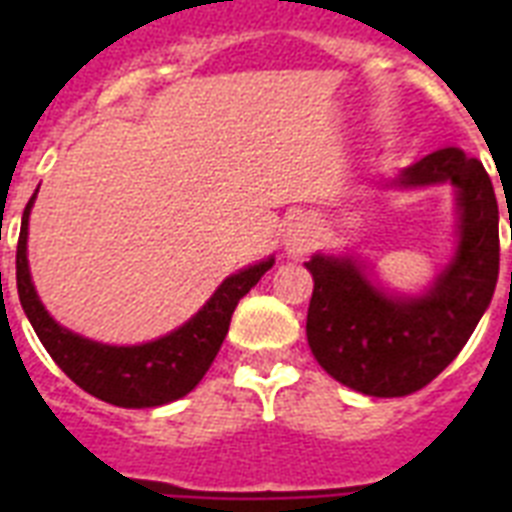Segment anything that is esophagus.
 <instances>
[{
    "label": "esophagus",
    "instance_id": "34e87169",
    "mask_svg": "<svg viewBox=\"0 0 512 512\" xmlns=\"http://www.w3.org/2000/svg\"><path fill=\"white\" fill-rule=\"evenodd\" d=\"M316 244V228H313L311 217H295L292 223L287 225V233H284V249H287L292 257L308 255Z\"/></svg>",
    "mask_w": 512,
    "mask_h": 512
}]
</instances>
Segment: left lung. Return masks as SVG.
I'll list each match as a JSON object with an SVG mask.
<instances>
[{
    "instance_id": "obj_1",
    "label": "left lung",
    "mask_w": 512,
    "mask_h": 512,
    "mask_svg": "<svg viewBox=\"0 0 512 512\" xmlns=\"http://www.w3.org/2000/svg\"><path fill=\"white\" fill-rule=\"evenodd\" d=\"M457 188L460 241L452 263L422 297H390L350 257L313 255L308 345L324 372L364 396L396 398L452 364L492 303L500 276V209L484 164L441 148L398 175L404 188Z\"/></svg>"
}]
</instances>
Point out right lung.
Returning <instances> with one entry per match:
<instances>
[{
  "mask_svg": "<svg viewBox=\"0 0 512 512\" xmlns=\"http://www.w3.org/2000/svg\"><path fill=\"white\" fill-rule=\"evenodd\" d=\"M34 199L36 196H31L23 209L15 279H18L20 305L52 361L90 396L106 404L124 406V409L162 406L191 393L215 361L239 300L271 268L273 257L228 276L217 287L215 295L209 297L207 305L170 335L154 342H143V345H127V348L103 345V342L87 340L60 327L58 321L44 311L42 300L36 295L26 257L28 215H31Z\"/></svg>",
  "mask_w": 512,
  "mask_h": 512,
  "instance_id": "add662e5",
  "label": "right lung"
}]
</instances>
